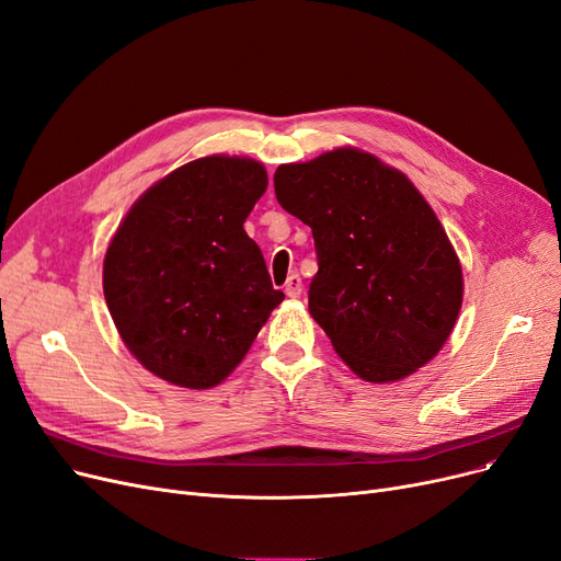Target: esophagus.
<instances>
[{"instance_id": "obj_1", "label": "esophagus", "mask_w": 561, "mask_h": 561, "mask_svg": "<svg viewBox=\"0 0 561 561\" xmlns=\"http://www.w3.org/2000/svg\"><path fill=\"white\" fill-rule=\"evenodd\" d=\"M284 294L288 298H298L302 294V279H300V275H288V279L284 284Z\"/></svg>"}]
</instances>
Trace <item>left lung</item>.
Returning a JSON list of instances; mask_svg holds the SVG:
<instances>
[{
	"label": "left lung",
	"instance_id": "1",
	"mask_svg": "<svg viewBox=\"0 0 561 561\" xmlns=\"http://www.w3.org/2000/svg\"><path fill=\"white\" fill-rule=\"evenodd\" d=\"M275 194L311 227L309 313L367 382L415 374L445 346L462 273L433 208L399 169L357 149L279 164Z\"/></svg>",
	"mask_w": 561,
	"mask_h": 561
}]
</instances>
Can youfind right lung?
I'll use <instances>...</instances> for the list:
<instances>
[{
	"label": "right lung",
	"mask_w": 561,
	"mask_h": 561,
	"mask_svg": "<svg viewBox=\"0 0 561 561\" xmlns=\"http://www.w3.org/2000/svg\"><path fill=\"white\" fill-rule=\"evenodd\" d=\"M265 187L256 160L199 158L146 190L118 225L105 302L128 351L162 380L222 382L284 300L242 229Z\"/></svg>",
	"instance_id": "1"
}]
</instances>
